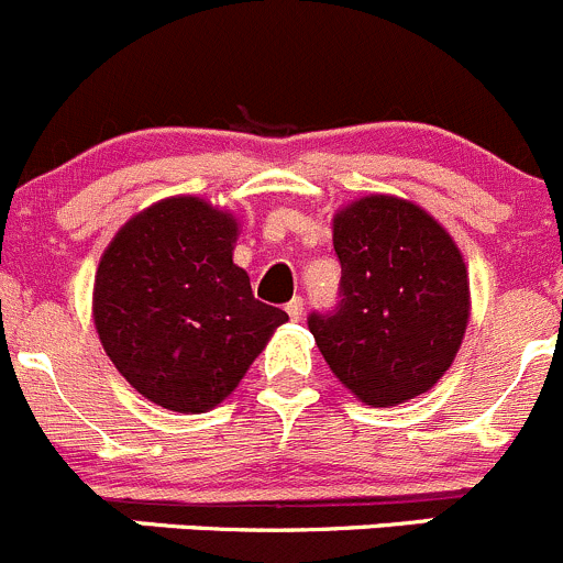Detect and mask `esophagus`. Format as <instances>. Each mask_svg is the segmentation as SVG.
<instances>
[{
  "mask_svg": "<svg viewBox=\"0 0 563 563\" xmlns=\"http://www.w3.org/2000/svg\"><path fill=\"white\" fill-rule=\"evenodd\" d=\"M284 309H287L289 320H300V314H303V298H300V295H295V298L289 300V303L284 306Z\"/></svg>",
  "mask_w": 563,
  "mask_h": 563,
  "instance_id": "34e87169",
  "label": "esophagus"
}]
</instances>
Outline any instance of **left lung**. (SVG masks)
I'll return each instance as SVG.
<instances>
[{
    "mask_svg": "<svg viewBox=\"0 0 563 563\" xmlns=\"http://www.w3.org/2000/svg\"><path fill=\"white\" fill-rule=\"evenodd\" d=\"M339 300L309 331L333 375L366 405L430 391L452 366L471 292L460 249L432 216L397 197H364L333 219Z\"/></svg>",
    "mask_w": 563,
    "mask_h": 563,
    "instance_id": "left-lung-1",
    "label": "left lung"
}]
</instances>
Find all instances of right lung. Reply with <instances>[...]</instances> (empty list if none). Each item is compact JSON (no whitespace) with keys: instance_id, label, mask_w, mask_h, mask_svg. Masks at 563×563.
I'll use <instances>...</instances> for the list:
<instances>
[{"instance_id":"obj_1","label":"right lung","mask_w":563,"mask_h":563,"mask_svg":"<svg viewBox=\"0 0 563 563\" xmlns=\"http://www.w3.org/2000/svg\"><path fill=\"white\" fill-rule=\"evenodd\" d=\"M238 224L197 197L128 221L100 257L95 328L120 375L150 402L205 413L241 383L287 311L254 298L232 263Z\"/></svg>"}]
</instances>
